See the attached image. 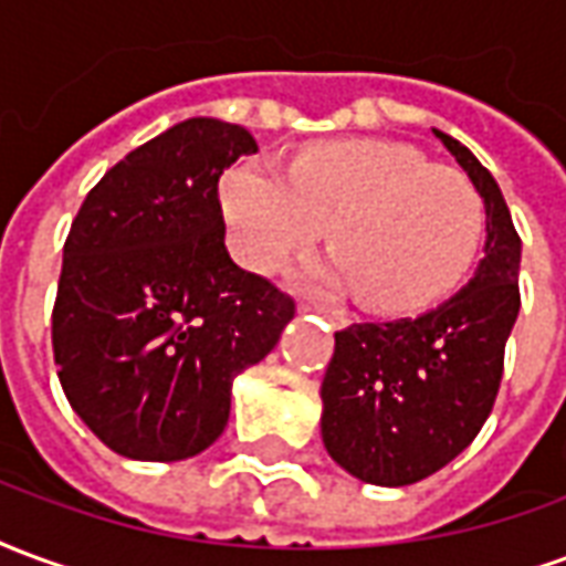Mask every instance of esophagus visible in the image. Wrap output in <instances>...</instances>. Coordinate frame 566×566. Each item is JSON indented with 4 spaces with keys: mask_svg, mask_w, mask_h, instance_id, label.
Masks as SVG:
<instances>
[{
    "mask_svg": "<svg viewBox=\"0 0 566 566\" xmlns=\"http://www.w3.org/2000/svg\"><path fill=\"white\" fill-rule=\"evenodd\" d=\"M307 307H316V304H311V301H301V311H307ZM319 313H325L328 319H332L334 328H344L346 325V316L340 311H332V307H316Z\"/></svg>",
    "mask_w": 566,
    "mask_h": 566,
    "instance_id": "1",
    "label": "esophagus"
}]
</instances>
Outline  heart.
Listing matches in <instances>:
<instances>
[{
	"mask_svg": "<svg viewBox=\"0 0 566 566\" xmlns=\"http://www.w3.org/2000/svg\"><path fill=\"white\" fill-rule=\"evenodd\" d=\"M222 210L250 268L307 253L332 229V253L361 304L422 311L476 255L482 201L468 177L395 142L349 138L295 153L286 175L241 163L222 180Z\"/></svg>",
	"mask_w": 566,
	"mask_h": 566,
	"instance_id": "heart-1",
	"label": "heart"
}]
</instances>
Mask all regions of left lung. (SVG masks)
I'll list each match as a JSON object with an SVG mask.
<instances>
[{
	"mask_svg": "<svg viewBox=\"0 0 566 566\" xmlns=\"http://www.w3.org/2000/svg\"><path fill=\"white\" fill-rule=\"evenodd\" d=\"M485 201V255L455 298L422 316L353 323L334 334L323 379V443L353 476L413 485L480 434L503 377V349L522 307V238L489 168L440 129Z\"/></svg>",
	"mask_w": 566,
	"mask_h": 566,
	"instance_id": "obj_1",
	"label": "left lung"
}]
</instances>
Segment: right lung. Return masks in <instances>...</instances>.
I'll list each match as a JSON object with an SVG mask.
<instances>
[{
  "instance_id": "1",
  "label": "right lung",
  "mask_w": 566,
  "mask_h": 566,
  "mask_svg": "<svg viewBox=\"0 0 566 566\" xmlns=\"http://www.w3.org/2000/svg\"><path fill=\"white\" fill-rule=\"evenodd\" d=\"M250 132L192 117L90 189L63 247L53 361L72 410L138 461L198 455L222 434L232 379L274 349L295 298L226 250L222 171Z\"/></svg>"
}]
</instances>
